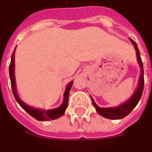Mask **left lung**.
Here are the masks:
<instances>
[{"mask_svg":"<svg viewBox=\"0 0 152 152\" xmlns=\"http://www.w3.org/2000/svg\"><path fill=\"white\" fill-rule=\"evenodd\" d=\"M130 41L131 42L132 45H134L135 48V51L137 52V62H138L139 66L141 69V74L139 76L138 83H137V87L136 88V90L134 91L132 96L128 99L126 102L121 104V105L117 106V107H107V108H102L98 107L96 103L94 102V99L90 96V98L92 100V103L93 105L94 106L96 110L100 115L102 117L107 118V119H112V120H118L122 119L124 117H125L127 116L133 110L134 108L137 106L138 104L139 100L141 99L142 93H143L144 90V69H143V63L141 61V55H140V52L137 48V45L136 44L134 41H133L131 39H130Z\"/></svg>","mask_w":152,"mask_h":152,"instance_id":"obj_1","label":"left lung"}]
</instances>
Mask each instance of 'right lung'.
I'll use <instances>...</instances> for the list:
<instances>
[{
    "mask_svg": "<svg viewBox=\"0 0 152 152\" xmlns=\"http://www.w3.org/2000/svg\"><path fill=\"white\" fill-rule=\"evenodd\" d=\"M15 48L14 50L12 56H11V63L9 66V75H10V80H11V89L13 92L14 96H15V100L21 106L23 109L25 110L27 113H28L32 117H34L37 121H51V120H56L58 117H62L65 113L66 108L68 107L69 103V96L70 89L72 86V81L70 82L67 85L66 88V90L63 94V101L61 106L58 107L54 108V109L51 110H42V109H37V108L31 107L23 102L22 100L19 98L18 95L17 94V87H16V83H15Z\"/></svg>",
    "mask_w": 152,
    "mask_h": 152,
    "instance_id": "obj_1",
    "label": "right lung"
}]
</instances>
